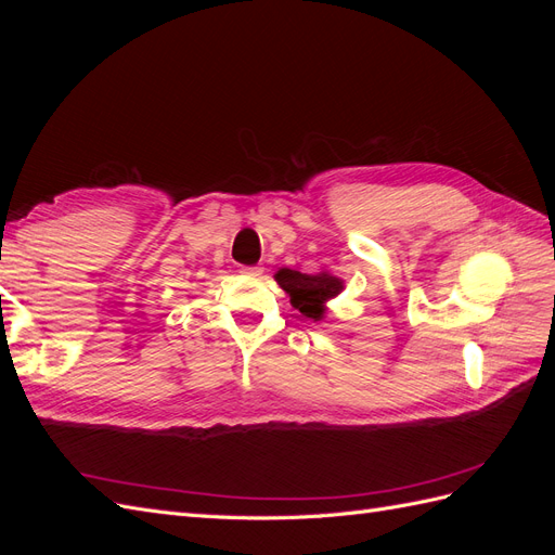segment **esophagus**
<instances>
[{"label": "esophagus", "instance_id": "34e87169", "mask_svg": "<svg viewBox=\"0 0 555 555\" xmlns=\"http://www.w3.org/2000/svg\"><path fill=\"white\" fill-rule=\"evenodd\" d=\"M241 273L247 278H259L263 273V268L261 266H243Z\"/></svg>", "mask_w": 555, "mask_h": 555}]
</instances>
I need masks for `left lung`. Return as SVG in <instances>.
I'll use <instances>...</instances> for the list:
<instances>
[{"mask_svg": "<svg viewBox=\"0 0 555 555\" xmlns=\"http://www.w3.org/2000/svg\"><path fill=\"white\" fill-rule=\"evenodd\" d=\"M275 280L280 287L289 294L292 306L300 310V314L314 319V322L324 317L326 300L335 298L345 289L343 280L326 271L308 275L300 271H292V268H280L275 273Z\"/></svg>", "mask_w": 555, "mask_h": 555, "instance_id": "8db88e82", "label": "left lung"}]
</instances>
